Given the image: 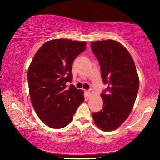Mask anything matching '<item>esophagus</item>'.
Here are the masks:
<instances>
[{"label":"esophagus","instance_id":"esophagus-1","mask_svg":"<svg viewBox=\"0 0 160 160\" xmlns=\"http://www.w3.org/2000/svg\"><path fill=\"white\" fill-rule=\"evenodd\" d=\"M87 95H88L89 96H92V95H93L94 92H93L92 89H89V90L87 91Z\"/></svg>","mask_w":160,"mask_h":160}]
</instances>
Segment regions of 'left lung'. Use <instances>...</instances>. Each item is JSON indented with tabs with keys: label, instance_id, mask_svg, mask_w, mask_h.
Instances as JSON below:
<instances>
[{
	"label": "left lung",
	"instance_id": "obj_1",
	"mask_svg": "<svg viewBox=\"0 0 160 160\" xmlns=\"http://www.w3.org/2000/svg\"><path fill=\"white\" fill-rule=\"evenodd\" d=\"M91 48L101 71L107 88L101 93L102 109L94 112L96 125L105 131L119 128L128 119L134 106L139 87V78L130 54L115 41H98Z\"/></svg>",
	"mask_w": 160,
	"mask_h": 160
}]
</instances>
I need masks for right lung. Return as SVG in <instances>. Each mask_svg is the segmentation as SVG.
I'll use <instances>...</instances> for the list:
<instances>
[{
    "instance_id": "right-lung-1",
    "label": "right lung",
    "mask_w": 160,
    "mask_h": 160,
    "mask_svg": "<svg viewBox=\"0 0 160 160\" xmlns=\"http://www.w3.org/2000/svg\"><path fill=\"white\" fill-rule=\"evenodd\" d=\"M87 49L86 43L68 39L46 42L35 54L28 71L30 100L35 111L46 125L65 128L84 102L83 92L71 82L72 65Z\"/></svg>"
}]
</instances>
